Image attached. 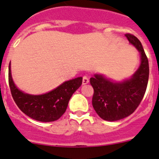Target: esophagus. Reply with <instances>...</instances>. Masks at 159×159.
Masks as SVG:
<instances>
[{"label":"esophagus","instance_id":"esophagus-1","mask_svg":"<svg viewBox=\"0 0 159 159\" xmlns=\"http://www.w3.org/2000/svg\"><path fill=\"white\" fill-rule=\"evenodd\" d=\"M89 82V78H88L87 76H84V77H83L82 84H87Z\"/></svg>","mask_w":159,"mask_h":159}]
</instances>
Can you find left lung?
<instances>
[{"mask_svg": "<svg viewBox=\"0 0 159 159\" xmlns=\"http://www.w3.org/2000/svg\"><path fill=\"white\" fill-rule=\"evenodd\" d=\"M125 37L140 53L141 64L135 73L122 81H114L99 74L90 78L94 89L93 108L105 121H118L131 115L142 102L148 85V61L142 43L131 34Z\"/></svg>", "mask_w": 159, "mask_h": 159, "instance_id": "1", "label": "left lung"}]
</instances>
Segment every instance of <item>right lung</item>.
<instances>
[{
  "label": "right lung",
  "mask_w": 159,
  "mask_h": 159,
  "mask_svg": "<svg viewBox=\"0 0 159 159\" xmlns=\"http://www.w3.org/2000/svg\"><path fill=\"white\" fill-rule=\"evenodd\" d=\"M8 81L11 92L16 105L30 118L42 122H50L60 118L68 107L72 94L82 84V78L65 81L61 85L43 94H27L19 90L11 76L9 64Z\"/></svg>",
  "instance_id": "add662e5"
}]
</instances>
